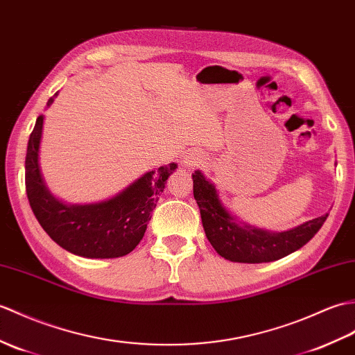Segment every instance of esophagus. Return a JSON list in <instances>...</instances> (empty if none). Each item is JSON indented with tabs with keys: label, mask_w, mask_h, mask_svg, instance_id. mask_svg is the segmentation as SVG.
<instances>
[{
	"label": "esophagus",
	"mask_w": 355,
	"mask_h": 355,
	"mask_svg": "<svg viewBox=\"0 0 355 355\" xmlns=\"http://www.w3.org/2000/svg\"><path fill=\"white\" fill-rule=\"evenodd\" d=\"M202 162V154L196 150H191L189 153L184 154V159H183V164L187 169H192L195 166H198Z\"/></svg>",
	"instance_id": "obj_1"
}]
</instances>
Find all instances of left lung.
Segmentation results:
<instances>
[{"instance_id": "left-lung-1", "label": "left lung", "mask_w": 355, "mask_h": 355, "mask_svg": "<svg viewBox=\"0 0 355 355\" xmlns=\"http://www.w3.org/2000/svg\"><path fill=\"white\" fill-rule=\"evenodd\" d=\"M192 178L205 236L220 257L230 261L268 263L283 259L302 248L328 218L325 213L287 232H269L239 220L222 202L215 183L201 171H195Z\"/></svg>"}]
</instances>
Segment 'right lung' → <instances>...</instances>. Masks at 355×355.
Segmentation results:
<instances>
[{"instance_id":"obj_1","label":"right lung","mask_w":355,"mask_h":355,"mask_svg":"<svg viewBox=\"0 0 355 355\" xmlns=\"http://www.w3.org/2000/svg\"><path fill=\"white\" fill-rule=\"evenodd\" d=\"M55 92L46 103H54ZM44 114L36 119L26 155L27 196L46 234L63 250L86 259H116L133 251L142 241L151 213L166 180L177 169L169 163L133 181L122 192L100 202L68 204L57 198L40 171L39 150L42 140Z\"/></svg>"}]
</instances>
